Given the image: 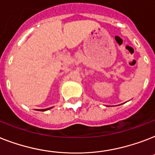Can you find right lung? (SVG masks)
Instances as JSON below:
<instances>
[{
	"label": "right lung",
	"instance_id": "obj_1",
	"mask_svg": "<svg viewBox=\"0 0 155 155\" xmlns=\"http://www.w3.org/2000/svg\"><path fill=\"white\" fill-rule=\"evenodd\" d=\"M49 108H48V109H42V110H41V111H44V110H48Z\"/></svg>",
	"mask_w": 155,
	"mask_h": 155
}]
</instances>
